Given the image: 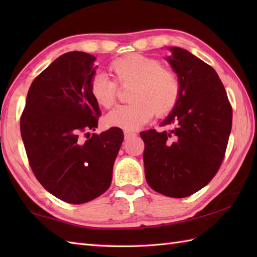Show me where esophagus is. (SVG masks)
Masks as SVG:
<instances>
[{
	"label": "esophagus",
	"instance_id": "34e87169",
	"mask_svg": "<svg viewBox=\"0 0 257 257\" xmlns=\"http://www.w3.org/2000/svg\"><path fill=\"white\" fill-rule=\"evenodd\" d=\"M136 136V134L135 133H133V132H129V130H125L124 132V139H130V138H133V137H135Z\"/></svg>",
	"mask_w": 257,
	"mask_h": 257
}]
</instances>
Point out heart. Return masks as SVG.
<instances>
[{"label":"heart","mask_w":257,"mask_h":257,"mask_svg":"<svg viewBox=\"0 0 257 257\" xmlns=\"http://www.w3.org/2000/svg\"><path fill=\"white\" fill-rule=\"evenodd\" d=\"M116 83L97 73L89 84L90 96L98 106L110 108L117 97V85H133L129 105L118 106L105 117L108 127L124 130L137 129L156 114L163 117L171 112L181 95V81L176 72L162 66L159 59L141 54H129L110 63Z\"/></svg>","instance_id":"1"}]
</instances>
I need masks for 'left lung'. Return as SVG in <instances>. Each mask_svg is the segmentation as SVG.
<instances>
[{
  "mask_svg": "<svg viewBox=\"0 0 257 257\" xmlns=\"http://www.w3.org/2000/svg\"><path fill=\"white\" fill-rule=\"evenodd\" d=\"M167 57L181 81L180 99L160 125L140 133L146 180L151 189L185 198L209 183L222 165L232 129V107L219 75L180 47Z\"/></svg>",
  "mask_w": 257,
  "mask_h": 257,
  "instance_id": "1",
  "label": "left lung"
}]
</instances>
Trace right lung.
I'll use <instances>...</instances> for the list:
<instances>
[{"instance_id": "right-lung-1", "label": "right lung", "mask_w": 257, "mask_h": 257, "mask_svg": "<svg viewBox=\"0 0 257 257\" xmlns=\"http://www.w3.org/2000/svg\"><path fill=\"white\" fill-rule=\"evenodd\" d=\"M95 61L84 52L56 58L33 80L21 116L22 139L38 182L72 204L94 200L110 187L123 141L117 127L89 134L100 116L89 92Z\"/></svg>"}]
</instances>
